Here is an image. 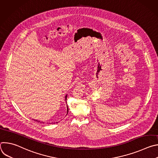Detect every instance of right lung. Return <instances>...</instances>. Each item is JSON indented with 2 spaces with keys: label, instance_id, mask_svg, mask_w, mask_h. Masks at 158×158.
Here are the masks:
<instances>
[{
  "label": "right lung",
  "instance_id": "right-lung-1",
  "mask_svg": "<svg viewBox=\"0 0 158 158\" xmlns=\"http://www.w3.org/2000/svg\"><path fill=\"white\" fill-rule=\"evenodd\" d=\"M66 99H67V96H65V100H66ZM67 113H68V110H69V109H68V107L67 106ZM35 121H37V120H35ZM37 122H39V121H38Z\"/></svg>",
  "mask_w": 158,
  "mask_h": 158
}]
</instances>
